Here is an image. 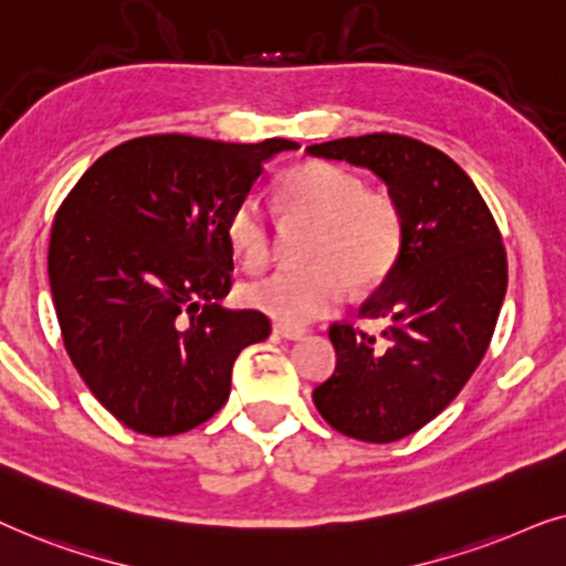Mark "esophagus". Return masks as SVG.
<instances>
[{"instance_id":"obj_1","label":"esophagus","mask_w":566,"mask_h":566,"mask_svg":"<svg viewBox=\"0 0 566 566\" xmlns=\"http://www.w3.org/2000/svg\"><path fill=\"white\" fill-rule=\"evenodd\" d=\"M274 334L287 338V342H300V338H305V331L303 328H292V326H284V323H274Z\"/></svg>"}]
</instances>
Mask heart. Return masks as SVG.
Listing matches in <instances>:
<instances>
[{
	"label": "heart",
	"instance_id": "1",
	"mask_svg": "<svg viewBox=\"0 0 566 566\" xmlns=\"http://www.w3.org/2000/svg\"><path fill=\"white\" fill-rule=\"evenodd\" d=\"M276 207L290 220L313 222L307 266L279 269L248 284L243 297L284 326H307L342 305L352 290H373L394 271L403 245V217L386 193L367 191L359 176L334 163H303L282 172ZM232 253L248 271L269 263L271 230L261 205L243 199L228 217Z\"/></svg>",
	"mask_w": 566,
	"mask_h": 566
}]
</instances>
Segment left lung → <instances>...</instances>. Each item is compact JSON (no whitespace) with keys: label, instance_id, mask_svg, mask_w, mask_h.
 <instances>
[{"label":"left lung","instance_id":"8db88e82","mask_svg":"<svg viewBox=\"0 0 566 566\" xmlns=\"http://www.w3.org/2000/svg\"><path fill=\"white\" fill-rule=\"evenodd\" d=\"M305 153L375 172L401 209V255L359 307L386 328L334 323L336 370L313 390L336 432L396 442L446 409L484 357L507 290L502 235L473 180L424 142L367 134Z\"/></svg>","mask_w":566,"mask_h":566}]
</instances>
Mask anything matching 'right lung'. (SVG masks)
<instances>
[{"instance_id": "add662e5", "label": "right lung", "mask_w": 566, "mask_h": 566, "mask_svg": "<svg viewBox=\"0 0 566 566\" xmlns=\"http://www.w3.org/2000/svg\"><path fill=\"white\" fill-rule=\"evenodd\" d=\"M259 145L157 134L90 165L56 212L49 282L64 346L93 396L139 434L205 424L230 396L232 365L271 323L230 311L228 217L263 163Z\"/></svg>"}]
</instances>
